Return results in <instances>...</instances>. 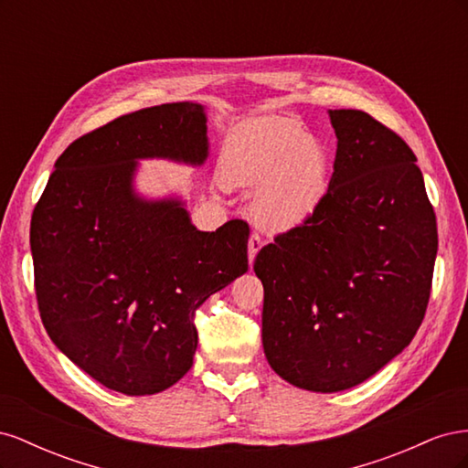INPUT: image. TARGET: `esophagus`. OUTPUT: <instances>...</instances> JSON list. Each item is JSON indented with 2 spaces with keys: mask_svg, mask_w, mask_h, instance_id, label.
<instances>
[{
  "mask_svg": "<svg viewBox=\"0 0 468 468\" xmlns=\"http://www.w3.org/2000/svg\"><path fill=\"white\" fill-rule=\"evenodd\" d=\"M263 246V239L258 236V234H251L250 236V242H248V258H250V265L253 263V260H256L258 251L261 250Z\"/></svg>",
  "mask_w": 468,
  "mask_h": 468,
  "instance_id": "1",
  "label": "esophagus"
}]
</instances>
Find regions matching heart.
I'll list each match as a JSON object with an SVG mask.
<instances>
[{"mask_svg":"<svg viewBox=\"0 0 468 468\" xmlns=\"http://www.w3.org/2000/svg\"><path fill=\"white\" fill-rule=\"evenodd\" d=\"M218 176L229 189H256L251 217L263 232L285 234L324 203L330 155L299 122L265 117L236 126L220 154Z\"/></svg>","mask_w":468,"mask_h":468,"instance_id":"obj_1","label":"heart"}]
</instances>
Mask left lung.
Returning <instances> with one entry per match:
<instances>
[{"mask_svg":"<svg viewBox=\"0 0 468 468\" xmlns=\"http://www.w3.org/2000/svg\"><path fill=\"white\" fill-rule=\"evenodd\" d=\"M337 138L320 208L261 248V339L291 385L339 392L408 347L426 314L437 224L404 140L371 115L330 109Z\"/></svg>","mask_w":468,"mask_h":468,"instance_id":"8db88e82","label":"left lung"}]
</instances>
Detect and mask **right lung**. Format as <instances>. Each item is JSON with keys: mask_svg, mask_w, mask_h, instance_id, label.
I'll return each instance as SVG.
<instances>
[{"mask_svg": "<svg viewBox=\"0 0 468 468\" xmlns=\"http://www.w3.org/2000/svg\"><path fill=\"white\" fill-rule=\"evenodd\" d=\"M207 158L205 105L148 107L74 140L35 207L42 324L111 390L146 396L176 385L199 342L195 310L248 271L246 222L197 230L181 197L136 189L140 160L201 167Z\"/></svg>", "mask_w": 468, "mask_h": 468, "instance_id": "1", "label": "right lung"}]
</instances>
